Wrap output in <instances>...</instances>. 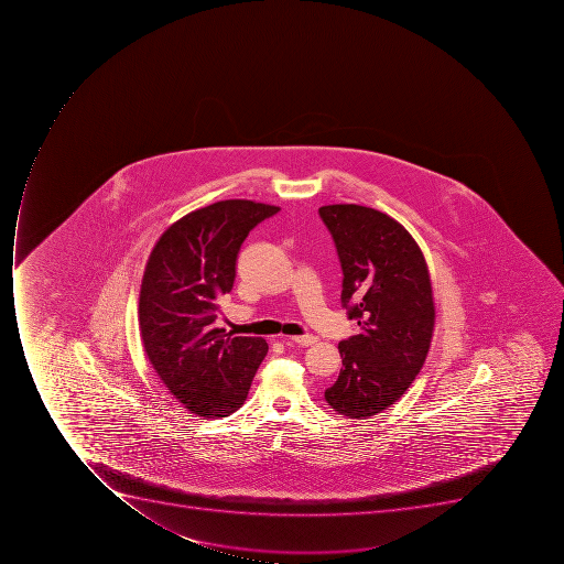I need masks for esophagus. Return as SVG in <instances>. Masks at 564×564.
Here are the masks:
<instances>
[{
  "instance_id": "1",
  "label": "esophagus",
  "mask_w": 564,
  "mask_h": 564,
  "mask_svg": "<svg viewBox=\"0 0 564 564\" xmlns=\"http://www.w3.org/2000/svg\"><path fill=\"white\" fill-rule=\"evenodd\" d=\"M289 340L294 341L297 346H312V344L317 341V337H314V335H303V337H289Z\"/></svg>"
}]
</instances>
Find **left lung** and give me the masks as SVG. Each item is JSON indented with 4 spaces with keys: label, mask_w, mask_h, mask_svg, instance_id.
Returning <instances> with one entry per match:
<instances>
[{
    "label": "left lung",
    "mask_w": 564,
    "mask_h": 564,
    "mask_svg": "<svg viewBox=\"0 0 564 564\" xmlns=\"http://www.w3.org/2000/svg\"><path fill=\"white\" fill-rule=\"evenodd\" d=\"M340 259L341 306L359 333L341 340V368L324 399L347 417L395 404L425 364L434 332L423 252L395 218L359 205L319 208Z\"/></svg>",
    "instance_id": "left-lung-1"
}]
</instances>
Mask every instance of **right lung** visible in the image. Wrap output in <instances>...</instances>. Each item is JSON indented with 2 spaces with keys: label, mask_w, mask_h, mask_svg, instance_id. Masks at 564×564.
Masks as SVG:
<instances>
[{
  "label": "right lung",
  "mask_w": 564,
  "mask_h": 564,
  "mask_svg": "<svg viewBox=\"0 0 564 564\" xmlns=\"http://www.w3.org/2000/svg\"><path fill=\"white\" fill-rule=\"evenodd\" d=\"M279 209L218 200L180 218L151 250L139 294L142 346L160 381L192 414L238 411L267 356L264 338L232 337L215 319L235 284L241 243Z\"/></svg>",
  "instance_id": "obj_1"
}]
</instances>
